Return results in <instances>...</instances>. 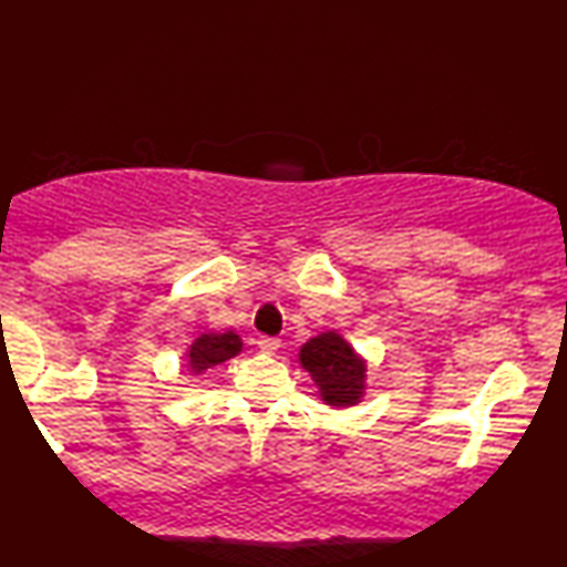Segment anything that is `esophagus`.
<instances>
[{"label": "esophagus", "instance_id": "1", "mask_svg": "<svg viewBox=\"0 0 567 567\" xmlns=\"http://www.w3.org/2000/svg\"><path fill=\"white\" fill-rule=\"evenodd\" d=\"M258 348H260V351H266V353H274V351H278V348H281V340L260 336L258 338Z\"/></svg>", "mask_w": 567, "mask_h": 567}]
</instances>
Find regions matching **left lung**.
I'll use <instances>...</instances> for the list:
<instances>
[{
    "label": "left lung",
    "mask_w": 567,
    "mask_h": 567,
    "mask_svg": "<svg viewBox=\"0 0 567 567\" xmlns=\"http://www.w3.org/2000/svg\"><path fill=\"white\" fill-rule=\"evenodd\" d=\"M299 361L312 374L328 405L346 408L359 402L367 363L353 353V348L338 332H322L301 346Z\"/></svg>",
    "instance_id": "8db88e82"
}]
</instances>
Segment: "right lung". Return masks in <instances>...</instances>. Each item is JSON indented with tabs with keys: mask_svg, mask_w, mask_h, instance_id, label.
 <instances>
[{
	"mask_svg": "<svg viewBox=\"0 0 567 567\" xmlns=\"http://www.w3.org/2000/svg\"><path fill=\"white\" fill-rule=\"evenodd\" d=\"M243 351V340L235 332H208V336H200L196 343L190 346L188 361L190 369L200 374V371L216 367V363L231 359Z\"/></svg>",
	"mask_w": 567,
	"mask_h": 567,
	"instance_id": "add662e5",
	"label": "right lung"
}]
</instances>
